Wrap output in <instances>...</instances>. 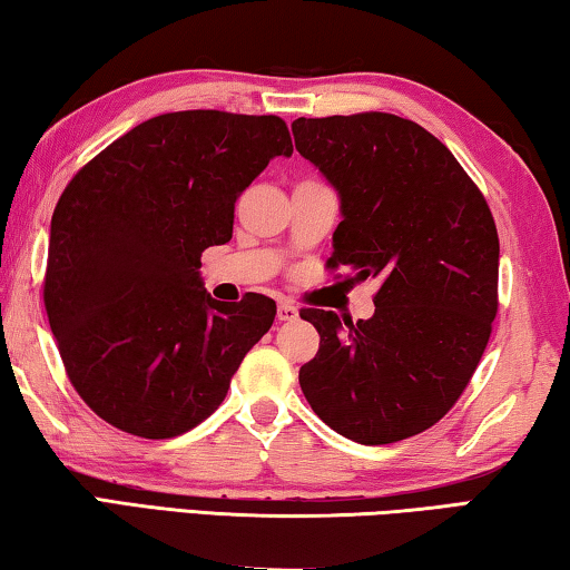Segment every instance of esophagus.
<instances>
[{
  "label": "esophagus",
  "mask_w": 570,
  "mask_h": 570,
  "mask_svg": "<svg viewBox=\"0 0 570 570\" xmlns=\"http://www.w3.org/2000/svg\"><path fill=\"white\" fill-rule=\"evenodd\" d=\"M298 316V308L292 302H282L276 308V320L278 322H294Z\"/></svg>",
  "instance_id": "obj_1"
}]
</instances>
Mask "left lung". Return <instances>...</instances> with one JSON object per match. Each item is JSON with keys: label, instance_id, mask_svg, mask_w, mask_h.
<instances>
[{"label": "left lung", "instance_id": "left-lung-1", "mask_svg": "<svg viewBox=\"0 0 570 570\" xmlns=\"http://www.w3.org/2000/svg\"><path fill=\"white\" fill-rule=\"evenodd\" d=\"M292 130L342 198L326 266L380 282L372 320L298 312L320 332L298 370L304 397L360 445L420 435L465 392L493 332L500 244L488 200L435 135L400 115L298 118Z\"/></svg>", "mask_w": 570, "mask_h": 570}]
</instances>
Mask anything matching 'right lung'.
<instances>
[{
  "label": "right lung",
  "instance_id": "obj_1",
  "mask_svg": "<svg viewBox=\"0 0 570 570\" xmlns=\"http://www.w3.org/2000/svg\"><path fill=\"white\" fill-rule=\"evenodd\" d=\"M292 153L276 115L180 110L135 125L67 183L45 308L72 387L112 428L146 440L193 430L272 330L274 298L220 304L198 268L230 240L240 193Z\"/></svg>",
  "mask_w": 570,
  "mask_h": 570
}]
</instances>
